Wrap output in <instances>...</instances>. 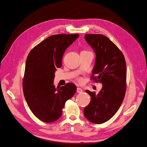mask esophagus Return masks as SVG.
Returning a JSON list of instances; mask_svg holds the SVG:
<instances>
[{
  "label": "esophagus",
  "mask_w": 147,
  "mask_h": 147,
  "mask_svg": "<svg viewBox=\"0 0 147 147\" xmlns=\"http://www.w3.org/2000/svg\"><path fill=\"white\" fill-rule=\"evenodd\" d=\"M77 91L78 93H81V92H83V90H82V88H77Z\"/></svg>",
  "instance_id": "esophagus-1"
}]
</instances>
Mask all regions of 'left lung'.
Returning <instances> with one entry per match:
<instances>
[{"label":"left lung","instance_id":"left-lung-1","mask_svg":"<svg viewBox=\"0 0 147 147\" xmlns=\"http://www.w3.org/2000/svg\"><path fill=\"white\" fill-rule=\"evenodd\" d=\"M86 42L96 54L91 77L102 83L97 94L86 90L91 101L84 109L89 121L101 124L108 121L119 109L124 98L126 86V64L121 51L110 40L101 34H86ZM96 74L97 77H93Z\"/></svg>","mask_w":147,"mask_h":147}]
</instances>
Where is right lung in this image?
I'll return each mask as SVG.
<instances>
[{
	"mask_svg": "<svg viewBox=\"0 0 147 147\" xmlns=\"http://www.w3.org/2000/svg\"><path fill=\"white\" fill-rule=\"evenodd\" d=\"M78 37V34L51 35L28 56L23 81L24 96L31 112L42 121L58 119L65 102L77 91L74 83L55 88L53 81L56 69L62 66L65 51Z\"/></svg>",
	"mask_w": 147,
	"mask_h": 147,
	"instance_id": "add662e5",
	"label": "right lung"
}]
</instances>
